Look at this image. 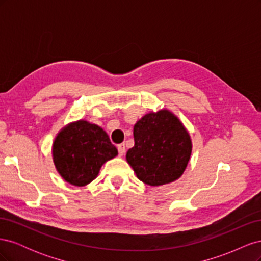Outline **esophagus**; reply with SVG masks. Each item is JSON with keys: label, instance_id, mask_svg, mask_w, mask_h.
<instances>
[{"label": "esophagus", "instance_id": "obj_1", "mask_svg": "<svg viewBox=\"0 0 261 261\" xmlns=\"http://www.w3.org/2000/svg\"><path fill=\"white\" fill-rule=\"evenodd\" d=\"M117 150H118V154L122 156L125 153V145L124 144L117 145Z\"/></svg>", "mask_w": 261, "mask_h": 261}]
</instances>
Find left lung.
<instances>
[{
    "label": "left lung",
    "instance_id": "left-lung-1",
    "mask_svg": "<svg viewBox=\"0 0 261 261\" xmlns=\"http://www.w3.org/2000/svg\"><path fill=\"white\" fill-rule=\"evenodd\" d=\"M135 145L126 161L138 179L149 186L170 184L183 175L191 160V135L168 109L145 114L134 125Z\"/></svg>",
    "mask_w": 261,
    "mask_h": 261
}]
</instances>
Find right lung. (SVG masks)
<instances>
[{"label":"right lung","mask_w":261,"mask_h":261,"mask_svg":"<svg viewBox=\"0 0 261 261\" xmlns=\"http://www.w3.org/2000/svg\"><path fill=\"white\" fill-rule=\"evenodd\" d=\"M117 153L106 130L86 120L65 125L52 145L55 169L68 184L78 187L91 183L102 165Z\"/></svg>","instance_id":"right-lung-1"}]
</instances>
